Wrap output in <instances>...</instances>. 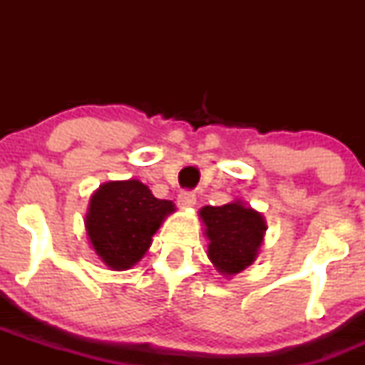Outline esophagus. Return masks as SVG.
<instances>
[{"instance_id": "obj_1", "label": "esophagus", "mask_w": 365, "mask_h": 365, "mask_svg": "<svg viewBox=\"0 0 365 365\" xmlns=\"http://www.w3.org/2000/svg\"><path fill=\"white\" fill-rule=\"evenodd\" d=\"M195 192L194 190H182L178 194V206L180 207H192L195 206Z\"/></svg>"}]
</instances>
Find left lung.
Listing matches in <instances>:
<instances>
[{"instance_id": "obj_1", "label": "left lung", "mask_w": 365, "mask_h": 365, "mask_svg": "<svg viewBox=\"0 0 365 365\" xmlns=\"http://www.w3.org/2000/svg\"><path fill=\"white\" fill-rule=\"evenodd\" d=\"M209 238L207 255L223 274H237L257 257L266 223L254 209L242 202L200 209Z\"/></svg>"}]
</instances>
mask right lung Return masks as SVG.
I'll return each mask as SVG.
<instances>
[{
    "label": "right lung",
    "mask_w": 365,
    "mask_h": 365,
    "mask_svg": "<svg viewBox=\"0 0 365 365\" xmlns=\"http://www.w3.org/2000/svg\"><path fill=\"white\" fill-rule=\"evenodd\" d=\"M171 211V200L156 199L139 180L104 183L91 199L87 235L96 254L111 269H128L140 261Z\"/></svg>",
    "instance_id": "1"
}]
</instances>
